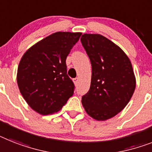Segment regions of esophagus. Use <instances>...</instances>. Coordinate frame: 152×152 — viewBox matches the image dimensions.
Returning <instances> with one entry per match:
<instances>
[{
    "instance_id": "1",
    "label": "esophagus",
    "mask_w": 152,
    "mask_h": 152,
    "mask_svg": "<svg viewBox=\"0 0 152 152\" xmlns=\"http://www.w3.org/2000/svg\"><path fill=\"white\" fill-rule=\"evenodd\" d=\"M73 82H74V83H75V85H77V84H78V82H79V78H77V77H76V78L73 79Z\"/></svg>"
}]
</instances>
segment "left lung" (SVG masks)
<instances>
[{
    "instance_id": "8db88e82",
    "label": "left lung",
    "mask_w": 152,
    "mask_h": 152,
    "mask_svg": "<svg viewBox=\"0 0 152 152\" xmlns=\"http://www.w3.org/2000/svg\"><path fill=\"white\" fill-rule=\"evenodd\" d=\"M81 43L92 66L89 91L82 96L86 113L97 121H105L121 112L133 95L136 86L129 58L106 37L84 34Z\"/></svg>"
}]
</instances>
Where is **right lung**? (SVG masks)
Masks as SVG:
<instances>
[{
    "instance_id": "add662e5",
    "label": "right lung",
    "mask_w": 152,
    "mask_h": 152,
    "mask_svg": "<svg viewBox=\"0 0 152 152\" xmlns=\"http://www.w3.org/2000/svg\"><path fill=\"white\" fill-rule=\"evenodd\" d=\"M81 35L53 33L31 47L21 58L18 88L28 104L40 114L57 112L73 95L75 85L67 75L66 60Z\"/></svg>"
}]
</instances>
